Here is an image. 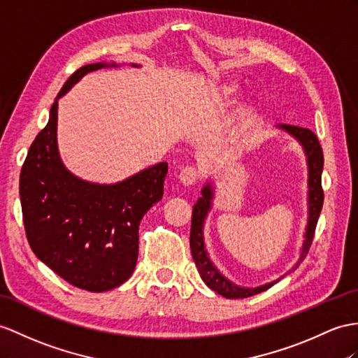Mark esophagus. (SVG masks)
<instances>
[{"label":"esophagus","instance_id":"obj_1","mask_svg":"<svg viewBox=\"0 0 358 358\" xmlns=\"http://www.w3.org/2000/svg\"><path fill=\"white\" fill-rule=\"evenodd\" d=\"M200 173L196 167H193V165H187V167L180 169L179 171V179L184 185H193L194 182L199 179Z\"/></svg>","mask_w":358,"mask_h":358}]
</instances>
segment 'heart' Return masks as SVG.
<instances>
[{
	"label": "heart",
	"mask_w": 358,
	"mask_h": 358,
	"mask_svg": "<svg viewBox=\"0 0 358 358\" xmlns=\"http://www.w3.org/2000/svg\"><path fill=\"white\" fill-rule=\"evenodd\" d=\"M237 91H238V86L237 85H224V86H222V90H220V95L223 99H229V97H234L235 94H237Z\"/></svg>",
	"instance_id": "b5f03b06"
}]
</instances>
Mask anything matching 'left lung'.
<instances>
[{"mask_svg":"<svg viewBox=\"0 0 358 358\" xmlns=\"http://www.w3.org/2000/svg\"><path fill=\"white\" fill-rule=\"evenodd\" d=\"M280 127L284 129L285 132L293 135L302 144L308 161V224H307V232H305V241L302 245L301 259H299V263H302V259L308 254V250L311 248L313 238H315L316 224L322 211V205H324V189H322L324 152H322L317 136L315 135V132H311L310 129L292 126V124H281ZM211 199H213V188L208 184L202 189V197H200L197 200V203L193 206V217H191L189 248H191V255H193V259L200 273V278H202L209 289H213L215 293H219L228 299L249 298V296H254L270 289V287L280 280L268 282L266 285L255 287V289H246V287H238L234 282H231L228 278H224L211 263V259H209L208 252L205 249L203 231H202L205 217L209 211V208H211Z\"/></svg>","mask_w":358,"mask_h":358,"instance_id":"left-lung-1","label":"left lung"}]
</instances>
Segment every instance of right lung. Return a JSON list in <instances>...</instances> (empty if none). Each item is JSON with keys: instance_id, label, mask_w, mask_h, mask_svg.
<instances>
[{"instance_id": "add662e5", "label": "right lung", "mask_w": 358, "mask_h": 358, "mask_svg": "<svg viewBox=\"0 0 358 358\" xmlns=\"http://www.w3.org/2000/svg\"><path fill=\"white\" fill-rule=\"evenodd\" d=\"M103 66L115 64L78 68L57 99L86 73ZM56 130L57 100L21 169L20 197L29 245L42 263L78 289H115L134 273L139 222L162 199L169 164L153 165L113 185L91 184L64 167Z\"/></svg>"}]
</instances>
